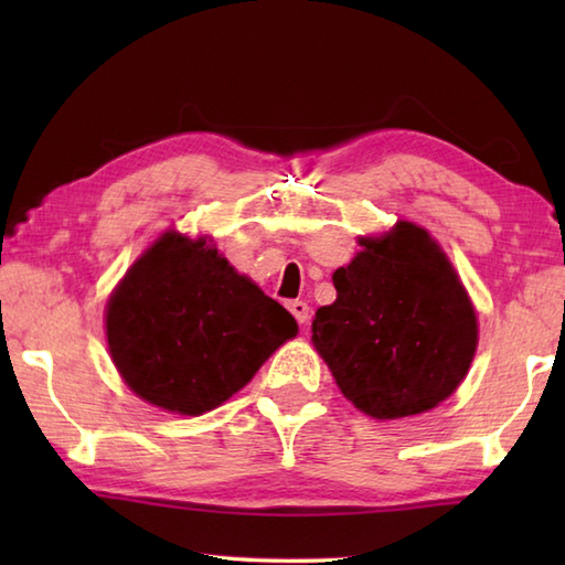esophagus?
I'll use <instances>...</instances> for the list:
<instances>
[{"mask_svg": "<svg viewBox=\"0 0 565 565\" xmlns=\"http://www.w3.org/2000/svg\"><path fill=\"white\" fill-rule=\"evenodd\" d=\"M289 310L294 313V318L298 320V326H306L308 316H310L308 303H303V301H291V303H289Z\"/></svg>", "mask_w": 565, "mask_h": 565, "instance_id": "obj_1", "label": "esophagus"}]
</instances>
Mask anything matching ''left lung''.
<instances>
[{"label": "left lung", "mask_w": 565, "mask_h": 565, "mask_svg": "<svg viewBox=\"0 0 565 565\" xmlns=\"http://www.w3.org/2000/svg\"><path fill=\"white\" fill-rule=\"evenodd\" d=\"M332 274L313 344L347 401L376 419L427 413L466 379L478 320L459 274L431 235L398 221Z\"/></svg>", "instance_id": "left-lung-1"}]
</instances>
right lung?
Returning a JSON list of instances; mask_svg holds the SVG:
<instances>
[{
	"instance_id": "obj_1",
	"label": "right lung",
	"mask_w": 565,
	"mask_h": 565,
	"mask_svg": "<svg viewBox=\"0 0 565 565\" xmlns=\"http://www.w3.org/2000/svg\"><path fill=\"white\" fill-rule=\"evenodd\" d=\"M296 332L289 310L206 237L174 231L142 252L106 303V342L128 388L191 417L247 386Z\"/></svg>"
}]
</instances>
